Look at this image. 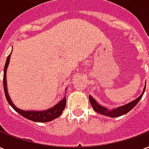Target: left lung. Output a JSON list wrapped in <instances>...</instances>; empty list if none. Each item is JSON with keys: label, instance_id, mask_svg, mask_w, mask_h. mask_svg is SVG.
<instances>
[{"label": "left lung", "instance_id": "left-lung-1", "mask_svg": "<svg viewBox=\"0 0 149 149\" xmlns=\"http://www.w3.org/2000/svg\"><path fill=\"white\" fill-rule=\"evenodd\" d=\"M144 91H145V87L144 88L143 93H141V96L138 97V98H136V100H132V101L129 102V103L125 104V105L120 106L118 108L114 109L112 110H109L105 107L101 106L100 104L97 103L94 98H93L92 96H89V101H90L91 105H92V107H93V109L95 112H98L100 114H102V115L107 116H110V117H117V116H120L122 115H125L126 113H128L130 110L132 109L137 104L138 102L140 101L141 97H143Z\"/></svg>", "mask_w": 149, "mask_h": 149}]
</instances>
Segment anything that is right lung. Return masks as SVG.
Wrapping results in <instances>:
<instances>
[{"label": "right lung", "instance_id": "obj_1", "mask_svg": "<svg viewBox=\"0 0 149 149\" xmlns=\"http://www.w3.org/2000/svg\"><path fill=\"white\" fill-rule=\"evenodd\" d=\"M12 53V52H11ZM11 53L8 56L6 62H5V68H4V77H3V85H4V91H5V95L6 97V100L8 101V103L11 105V107L17 112L19 114H21L22 116H24V118L30 120L35 122H49L57 118L60 116L61 115L62 112L64 111L66 105V97L62 99L58 104H56L55 106H53L51 109H49L47 110H43V111H24L21 109H18L17 107L15 106V104L13 103V101L9 97L8 95V89H7V81H6V71L8 68L9 61H10V56Z\"/></svg>", "mask_w": 149, "mask_h": 149}]
</instances>
